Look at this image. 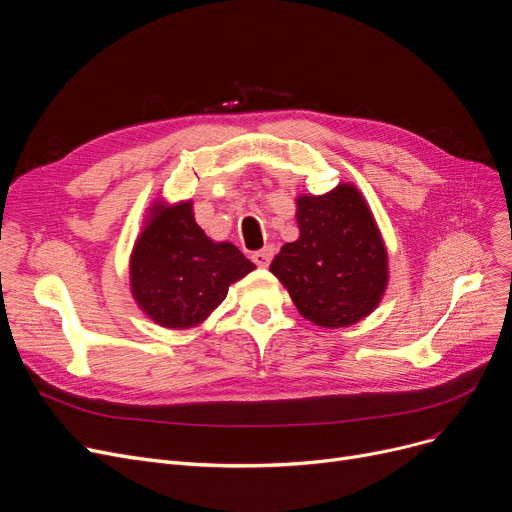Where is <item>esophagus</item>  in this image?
Wrapping results in <instances>:
<instances>
[{"label": "esophagus", "instance_id": "obj_1", "mask_svg": "<svg viewBox=\"0 0 512 512\" xmlns=\"http://www.w3.org/2000/svg\"><path fill=\"white\" fill-rule=\"evenodd\" d=\"M272 257H274V247H265V249L255 251V253L251 255V259H253L259 267H267V265H270Z\"/></svg>", "mask_w": 512, "mask_h": 512}]
</instances>
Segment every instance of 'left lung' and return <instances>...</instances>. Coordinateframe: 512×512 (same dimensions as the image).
I'll use <instances>...</instances> for the list:
<instances>
[{"label": "left lung", "mask_w": 512, "mask_h": 512, "mask_svg": "<svg viewBox=\"0 0 512 512\" xmlns=\"http://www.w3.org/2000/svg\"><path fill=\"white\" fill-rule=\"evenodd\" d=\"M301 236L270 265L299 313L321 328H346L378 307L388 284V253L378 224L351 184L297 199Z\"/></svg>", "instance_id": "obj_1"}]
</instances>
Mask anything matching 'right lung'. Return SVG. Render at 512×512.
<instances>
[{"instance_id":"add662e5","label":"right lung","mask_w":512,"mask_h":512,"mask_svg":"<svg viewBox=\"0 0 512 512\" xmlns=\"http://www.w3.org/2000/svg\"><path fill=\"white\" fill-rule=\"evenodd\" d=\"M255 265L232 242H213L197 226L193 203L155 205L130 257L132 297L155 324H201Z\"/></svg>"}]
</instances>
